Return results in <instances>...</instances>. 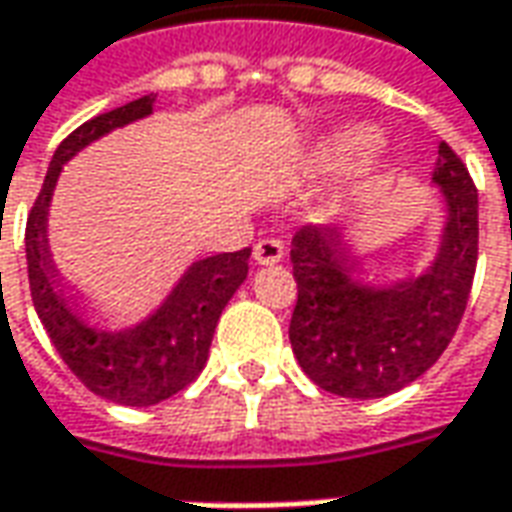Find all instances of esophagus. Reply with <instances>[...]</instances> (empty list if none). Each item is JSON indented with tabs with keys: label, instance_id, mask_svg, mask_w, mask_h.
<instances>
[{
	"label": "esophagus",
	"instance_id": "1",
	"mask_svg": "<svg viewBox=\"0 0 512 512\" xmlns=\"http://www.w3.org/2000/svg\"><path fill=\"white\" fill-rule=\"evenodd\" d=\"M283 243L274 241V238H263L255 243V260L260 266H271V263H280L283 260Z\"/></svg>",
	"mask_w": 512,
	"mask_h": 512
}]
</instances>
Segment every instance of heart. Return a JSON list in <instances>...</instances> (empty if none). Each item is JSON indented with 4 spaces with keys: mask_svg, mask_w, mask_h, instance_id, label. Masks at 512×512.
I'll use <instances>...</instances> for the list:
<instances>
[{
    "mask_svg": "<svg viewBox=\"0 0 512 512\" xmlns=\"http://www.w3.org/2000/svg\"><path fill=\"white\" fill-rule=\"evenodd\" d=\"M373 145V131H367V128H353V131H344L339 137L330 139V145L325 148V154H322V162H325V168L330 170L344 168V165L358 162Z\"/></svg>",
    "mask_w": 512,
    "mask_h": 512,
    "instance_id": "heart-1",
    "label": "heart"
}]
</instances>
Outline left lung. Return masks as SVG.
<instances>
[{
	"instance_id": "1",
	"label": "left lung",
	"mask_w": 512,
	"mask_h": 512,
	"mask_svg": "<svg viewBox=\"0 0 512 512\" xmlns=\"http://www.w3.org/2000/svg\"><path fill=\"white\" fill-rule=\"evenodd\" d=\"M431 179L446 196V235L431 269L409 283H353L339 232L302 227L291 238L297 305L288 339L325 392L358 401L392 395L426 373L460 328L479 252V198L448 142L437 145Z\"/></svg>"
}]
</instances>
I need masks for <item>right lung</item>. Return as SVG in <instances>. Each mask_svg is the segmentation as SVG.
I'll list each match as a JSON object with an SVG mask.
<instances>
[{"instance_id": "right-lung-1", "label": "right lung", "mask_w": 512, "mask_h": 512, "mask_svg": "<svg viewBox=\"0 0 512 512\" xmlns=\"http://www.w3.org/2000/svg\"><path fill=\"white\" fill-rule=\"evenodd\" d=\"M151 109L154 95H145L78 125L52 156L24 229L30 294L58 356L78 375L83 387L123 406H154L196 381L207 364L218 316L249 271V249L204 257L190 266L168 302L148 322L125 333H106L83 325L75 305H69L64 297L47 246V207L61 165L92 139L151 114Z\"/></svg>"}]
</instances>
